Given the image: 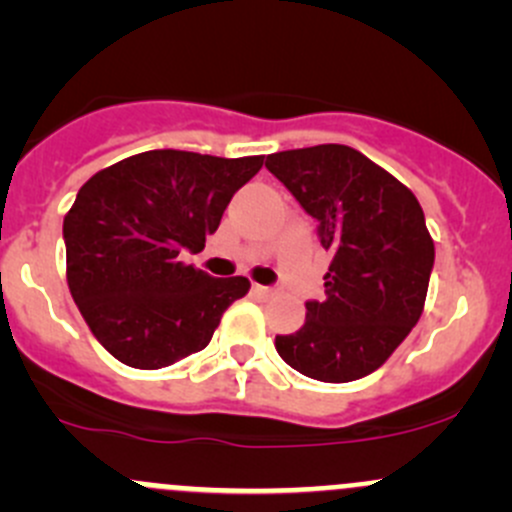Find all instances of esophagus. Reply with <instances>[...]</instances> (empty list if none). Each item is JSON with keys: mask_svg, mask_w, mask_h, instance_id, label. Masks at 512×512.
<instances>
[{"mask_svg": "<svg viewBox=\"0 0 512 512\" xmlns=\"http://www.w3.org/2000/svg\"><path fill=\"white\" fill-rule=\"evenodd\" d=\"M252 292L262 299H270V297H275V294H280V287L277 285H252Z\"/></svg>", "mask_w": 512, "mask_h": 512, "instance_id": "1", "label": "esophagus"}]
</instances>
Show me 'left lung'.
Here are the masks:
<instances>
[{"label": "left lung", "mask_w": 512, "mask_h": 512, "mask_svg": "<svg viewBox=\"0 0 512 512\" xmlns=\"http://www.w3.org/2000/svg\"><path fill=\"white\" fill-rule=\"evenodd\" d=\"M265 168L317 223L332 265L324 299L277 334V354L329 384L379 369L409 337L426 302L433 240L416 195L359 151L339 143L272 153Z\"/></svg>", "instance_id": "8db88e82"}]
</instances>
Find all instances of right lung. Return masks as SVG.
<instances>
[{"mask_svg":"<svg viewBox=\"0 0 512 512\" xmlns=\"http://www.w3.org/2000/svg\"><path fill=\"white\" fill-rule=\"evenodd\" d=\"M260 168L262 156L158 148L81 185L64 218L66 280L108 354L133 369H163L208 347L250 282L215 280L180 255L203 250L232 195Z\"/></svg>","mask_w":512,"mask_h":512,"instance_id":"obj_1","label":"right lung"}]
</instances>
